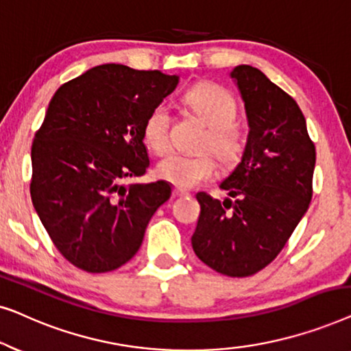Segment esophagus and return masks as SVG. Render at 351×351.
<instances>
[{
    "instance_id": "1",
    "label": "esophagus",
    "mask_w": 351,
    "mask_h": 351,
    "mask_svg": "<svg viewBox=\"0 0 351 351\" xmlns=\"http://www.w3.org/2000/svg\"><path fill=\"white\" fill-rule=\"evenodd\" d=\"M172 195H174V198H180V196L189 195V191H185L182 189H174V190H172Z\"/></svg>"
}]
</instances>
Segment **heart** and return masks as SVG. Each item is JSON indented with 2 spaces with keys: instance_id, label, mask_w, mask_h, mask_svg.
<instances>
[{
  "instance_id": "obj_1",
  "label": "heart",
  "mask_w": 351,
  "mask_h": 351,
  "mask_svg": "<svg viewBox=\"0 0 351 351\" xmlns=\"http://www.w3.org/2000/svg\"><path fill=\"white\" fill-rule=\"evenodd\" d=\"M184 102L190 112L198 117L206 126L203 148H210L223 165H233L241 153V141L234 128L238 105L227 89L213 83H199L186 90ZM171 112L166 105H156L143 123V138L156 153L169 148ZM217 162L209 153L189 156L171 153L158 162V177L179 189H193L213 179Z\"/></svg>"
}]
</instances>
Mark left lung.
<instances>
[{
    "mask_svg": "<svg viewBox=\"0 0 351 351\" xmlns=\"http://www.w3.org/2000/svg\"><path fill=\"white\" fill-rule=\"evenodd\" d=\"M230 76L246 108L247 142L220 184L230 198L196 195L201 213L191 246L213 270L244 278L275 261L308 209L316 152L289 94L251 65L234 66Z\"/></svg>",
    "mask_w": 351,
    "mask_h": 351,
    "instance_id": "1",
    "label": "left lung"
}]
</instances>
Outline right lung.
Here are the masks:
<instances>
[{
  "label": "right lung",
  "mask_w": 351,
  "mask_h": 351,
  "mask_svg": "<svg viewBox=\"0 0 351 351\" xmlns=\"http://www.w3.org/2000/svg\"><path fill=\"white\" fill-rule=\"evenodd\" d=\"M177 84V75L105 64L51 99L33 138L30 193L54 246L81 270L105 273L131 261L169 199L165 180H123L147 172L143 123Z\"/></svg>",
  "instance_id": "obj_1"
}]
</instances>
